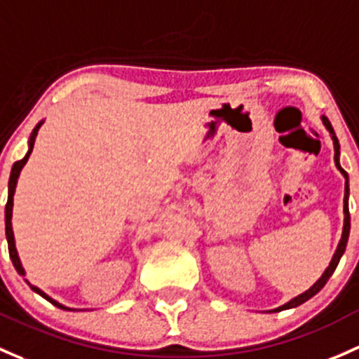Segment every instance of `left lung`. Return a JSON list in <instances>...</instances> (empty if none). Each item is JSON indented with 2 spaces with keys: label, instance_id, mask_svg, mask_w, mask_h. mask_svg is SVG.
<instances>
[{
  "label": "left lung",
  "instance_id": "1",
  "mask_svg": "<svg viewBox=\"0 0 359 359\" xmlns=\"http://www.w3.org/2000/svg\"><path fill=\"white\" fill-rule=\"evenodd\" d=\"M322 122H323V126H325V129L329 130L332 141H334V153H335L334 154V161H335V167H337L339 172H341L342 177H344V179H346V186H344V225H342V236H341V241H339V244H337V249H335L334 256H332L329 266H327L325 271H323L322 277H320L318 280H316L315 284H313L308 290H304V292L297 294L296 297H292V299L287 301V303H285V304H282V306H278V308H275V309H270L269 313H278V311H284V309L297 308V306H299V304L306 303L308 299H311V297L315 296V294H318L320 290L323 289V285L327 284V280H329V278L332 277V273H334L335 269H337L339 262H341L342 255H344V251H346V244H348L349 229H351L349 206H348V199H349V177H348V173H346V170L341 167V161H339V156H341V151H339V149H341V146H339V141H337V137H335V132H334V129H332L329 118H327L325 115H322Z\"/></svg>",
  "mask_w": 359,
  "mask_h": 359
}]
</instances>
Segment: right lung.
Returning <instances> with one entry per match:
<instances>
[{
    "instance_id": "right-lung-1",
    "label": "right lung",
    "mask_w": 359,
    "mask_h": 359,
    "mask_svg": "<svg viewBox=\"0 0 359 359\" xmlns=\"http://www.w3.org/2000/svg\"><path fill=\"white\" fill-rule=\"evenodd\" d=\"M43 123H44V120H41V122L37 123L36 127H34L32 134H30V137H29V149H27V154H25V156L22 158L20 161H15V163H13V168H11V173H10V180H8V201H6V208H5L6 241H8V251H10V258H11V262H13V266H15V270H17L18 273H20V275H24V277H25V270H24V266H22V262H20V256H18L17 246H15L13 227H11V215H13V196H15V189H17L18 177H20V172H22V168H24V165L27 163V160H29L30 153H32V149H34V142H36V137H37V132H39L41 126H43ZM25 282H27V284L30 285V289H32L34 292H37V294H39V296H43L44 299H48V301H50V303H51V304H55L56 308H60V309H67V311H69V309H70V311H75V308H69V306H65V304L58 303V301H56V299H53V297L48 296V294L44 292V290H41L39 287H36V285H32V284H30V282L27 280V278H25Z\"/></svg>"
}]
</instances>
